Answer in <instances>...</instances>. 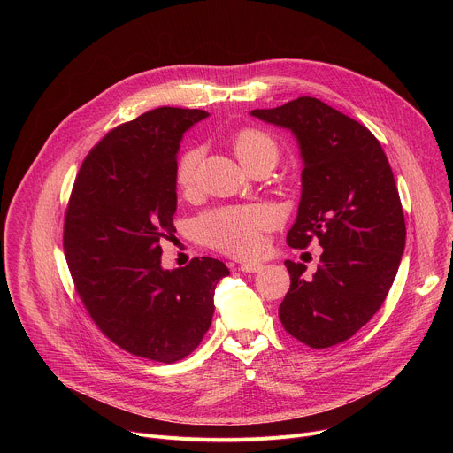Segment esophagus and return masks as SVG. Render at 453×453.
<instances>
[{
	"label": "esophagus",
	"instance_id": "esophagus-1",
	"mask_svg": "<svg viewBox=\"0 0 453 453\" xmlns=\"http://www.w3.org/2000/svg\"><path fill=\"white\" fill-rule=\"evenodd\" d=\"M264 269L262 264H243L240 265V271L245 274H254V273H260Z\"/></svg>",
	"mask_w": 453,
	"mask_h": 453
}]
</instances>
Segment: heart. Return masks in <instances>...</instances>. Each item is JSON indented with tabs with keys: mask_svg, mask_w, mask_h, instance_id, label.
I'll use <instances>...</instances> for the list:
<instances>
[{
	"mask_svg": "<svg viewBox=\"0 0 453 453\" xmlns=\"http://www.w3.org/2000/svg\"><path fill=\"white\" fill-rule=\"evenodd\" d=\"M234 150L245 166L260 159L276 163L278 147L271 136L262 131L240 133L234 142ZM203 150L199 147L182 154L177 165V182L182 189H191L197 179V166ZM276 222V213L265 204H254L243 208H220L201 217L197 231L208 245L229 252L233 256H252L262 249V233Z\"/></svg>",
	"mask_w": 453,
	"mask_h": 453,
	"instance_id": "heart-1",
	"label": "heart"
}]
</instances>
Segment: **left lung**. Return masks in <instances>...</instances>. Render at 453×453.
I'll use <instances>...</instances> for the list:
<instances>
[{"mask_svg": "<svg viewBox=\"0 0 453 453\" xmlns=\"http://www.w3.org/2000/svg\"><path fill=\"white\" fill-rule=\"evenodd\" d=\"M250 116L287 128L297 142L301 201L287 243L322 247L304 280L303 264L285 262L290 290L280 304L285 330L310 348L353 337L389 292L405 249V219L387 156L364 125L311 96Z\"/></svg>", "mask_w": 453, "mask_h": 453, "instance_id": "8db88e82", "label": "left lung"}]
</instances>
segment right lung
<instances>
[{
    "label": "right lung",
    "mask_w": 453,
    "mask_h": 453,
    "mask_svg": "<svg viewBox=\"0 0 453 453\" xmlns=\"http://www.w3.org/2000/svg\"><path fill=\"white\" fill-rule=\"evenodd\" d=\"M201 109L157 107L127 121L89 152L70 197L64 254L96 326L119 348L172 364L210 330L215 287L229 269L215 257L161 267L175 233L177 152Z\"/></svg>",
    "instance_id": "add662e5"
}]
</instances>
